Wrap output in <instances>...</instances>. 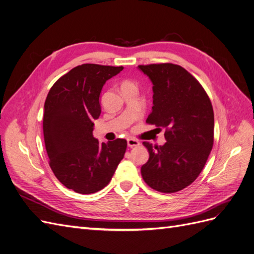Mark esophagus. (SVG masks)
<instances>
[{
  "label": "esophagus",
  "instance_id": "esophagus-1",
  "mask_svg": "<svg viewBox=\"0 0 254 254\" xmlns=\"http://www.w3.org/2000/svg\"><path fill=\"white\" fill-rule=\"evenodd\" d=\"M127 145L129 146V147H134V146H139L140 142L137 140H134V139H128L127 140Z\"/></svg>",
  "mask_w": 254,
  "mask_h": 254
}]
</instances>
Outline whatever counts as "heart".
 <instances>
[{
    "mask_svg": "<svg viewBox=\"0 0 254 254\" xmlns=\"http://www.w3.org/2000/svg\"><path fill=\"white\" fill-rule=\"evenodd\" d=\"M125 84H134V83H132L131 81H125L124 83H123V86H125Z\"/></svg>",
    "mask_w": 254,
    "mask_h": 254,
    "instance_id": "heart-1",
    "label": "heart"
}]
</instances>
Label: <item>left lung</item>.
I'll return each instance as SVG.
<instances>
[{"label": "left lung", "mask_w": 254, "mask_h": 254, "mask_svg": "<svg viewBox=\"0 0 254 254\" xmlns=\"http://www.w3.org/2000/svg\"><path fill=\"white\" fill-rule=\"evenodd\" d=\"M152 82V110L146 123L165 129L166 143L143 142L149 159L144 181L161 193H176L201 173L214 142V112L209 96L186 68L173 64L139 65Z\"/></svg>", "instance_id": "8db88e82"}]
</instances>
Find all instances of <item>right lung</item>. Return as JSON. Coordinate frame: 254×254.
I'll return each mask as SVG.
<instances>
[{"label":"right lung","instance_id":"right-lung-1","mask_svg":"<svg viewBox=\"0 0 254 254\" xmlns=\"http://www.w3.org/2000/svg\"><path fill=\"white\" fill-rule=\"evenodd\" d=\"M123 66L84 64L53 84L44 103L43 134L50 166L56 178L79 194H92L108 186L127 141L99 143L93 136L101 115L99 95L106 81Z\"/></svg>","mask_w":254,"mask_h":254}]
</instances>
